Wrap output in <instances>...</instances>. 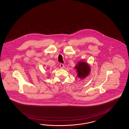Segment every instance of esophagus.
Listing matches in <instances>:
<instances>
[{
	"label": "esophagus",
	"instance_id": "34e87169",
	"mask_svg": "<svg viewBox=\"0 0 129 129\" xmlns=\"http://www.w3.org/2000/svg\"><path fill=\"white\" fill-rule=\"evenodd\" d=\"M60 67L61 68H64V65L62 63H61L60 64Z\"/></svg>",
	"mask_w": 129,
	"mask_h": 129
}]
</instances>
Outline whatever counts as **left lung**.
<instances>
[{"mask_svg":"<svg viewBox=\"0 0 129 129\" xmlns=\"http://www.w3.org/2000/svg\"><path fill=\"white\" fill-rule=\"evenodd\" d=\"M75 68L77 70V76L82 79L86 77L90 72V66L85 61H79Z\"/></svg>","mask_w":129,"mask_h":129,"instance_id":"1","label":"left lung"}]
</instances>
